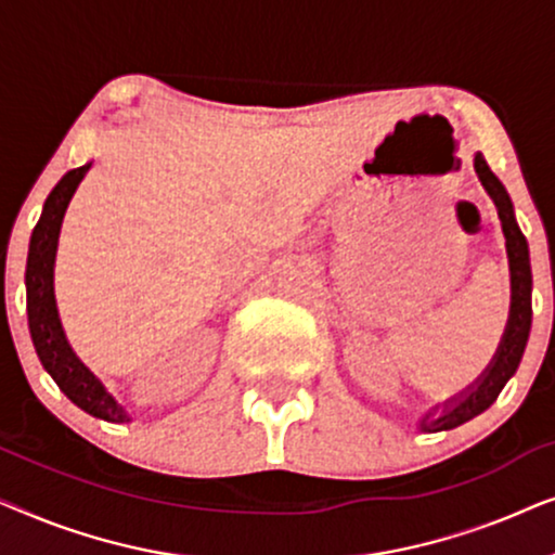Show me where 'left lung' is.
<instances>
[{"mask_svg": "<svg viewBox=\"0 0 555 555\" xmlns=\"http://www.w3.org/2000/svg\"><path fill=\"white\" fill-rule=\"evenodd\" d=\"M475 173L490 194L492 204H495L500 224H503L505 234V249H507V268H511V313H507V323L500 338L498 351L492 361L485 366L480 376L475 378L467 389L454 393L442 404L431 406L416 420V427L422 431H442L454 429L460 424L475 420L485 409L492 406L503 386L511 382L515 371L520 366L522 351H526L528 336H530V318H533V306H530V293H533V275H530V255L528 242L522 237L518 222H515L513 202L507 196L503 181L490 171L488 162L482 154H475Z\"/></svg>", "mask_w": 555, "mask_h": 555, "instance_id": "left-lung-1", "label": "left lung"}]
</instances>
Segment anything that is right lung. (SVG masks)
Listing matches in <instances>:
<instances>
[{"instance_id":"add662e5","label":"right lung","mask_w":555,"mask_h":555,"mask_svg":"<svg viewBox=\"0 0 555 555\" xmlns=\"http://www.w3.org/2000/svg\"><path fill=\"white\" fill-rule=\"evenodd\" d=\"M90 166H93V162L82 164L80 169L67 171L57 181L55 189H52L48 199H44L40 222L33 230L27 253V321L40 363L52 376V382L60 386V391L90 416L120 424L131 422L133 414L105 389L101 378L73 351L70 340L65 336L63 321H60L55 300V257L60 227H63L67 204H70L80 181L86 179Z\"/></svg>"}]
</instances>
